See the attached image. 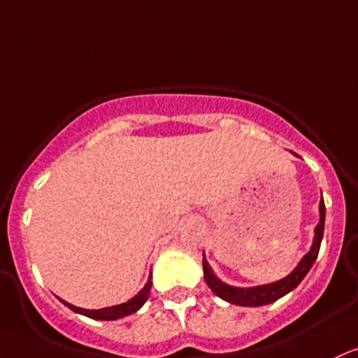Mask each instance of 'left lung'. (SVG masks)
I'll return each instance as SVG.
<instances>
[{"label":"left lung","mask_w":358,"mask_h":358,"mask_svg":"<svg viewBox=\"0 0 358 358\" xmlns=\"http://www.w3.org/2000/svg\"><path fill=\"white\" fill-rule=\"evenodd\" d=\"M324 202L323 195H321L320 202V222L314 227V239L311 250L302 257V260L297 263L296 268L290 272L287 277L280 278V280L272 282V284H263L257 285V287H234V285L226 284L221 278L217 277L214 272H212L209 262L206 260V255H203L202 266H203V278H206L207 285H209L212 292L217 297H221L226 302H231V304L236 306H245V308H258V306H266L272 304V302L278 301L280 297H284L285 294H289L290 290H294L297 285L301 284L302 278L308 275L309 270H311L313 263L316 262L317 253H320L321 239H323V231H324Z\"/></svg>","instance_id":"1"}]
</instances>
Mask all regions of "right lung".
<instances>
[{"instance_id":"right-lung-1","label":"right lung","mask_w":358,"mask_h":358,"mask_svg":"<svg viewBox=\"0 0 358 358\" xmlns=\"http://www.w3.org/2000/svg\"><path fill=\"white\" fill-rule=\"evenodd\" d=\"M151 277L152 275L149 273V278L143 289L136 294L132 299H129L127 302H122V304L117 306H110V308H101V309H83V308H76V306L69 304V302L62 301V304L68 306L71 311L78 313V314H83V316L92 317V320H100V321H115L120 320V317L129 316V314H134L136 311H139L141 308L144 306V302L148 301L149 297V290H151Z\"/></svg>"}]
</instances>
